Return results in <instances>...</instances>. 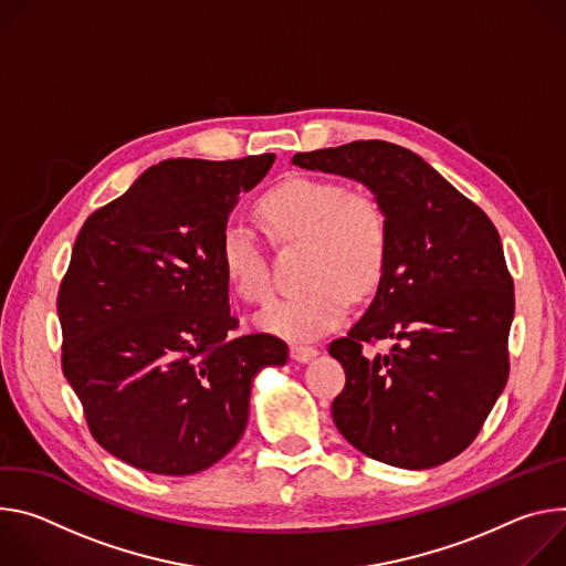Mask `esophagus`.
Listing matches in <instances>:
<instances>
[{
    "mask_svg": "<svg viewBox=\"0 0 566 566\" xmlns=\"http://www.w3.org/2000/svg\"><path fill=\"white\" fill-rule=\"evenodd\" d=\"M290 355H292V359L294 361H298V364H307L310 359H315L319 353H317V348H312V346H292L290 348Z\"/></svg>",
    "mask_w": 566,
    "mask_h": 566,
    "instance_id": "1",
    "label": "esophagus"
}]
</instances>
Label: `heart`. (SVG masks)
I'll use <instances>...</instances> for the list:
<instances>
[{"mask_svg":"<svg viewBox=\"0 0 566 566\" xmlns=\"http://www.w3.org/2000/svg\"><path fill=\"white\" fill-rule=\"evenodd\" d=\"M276 238H307V287L274 298L259 326L292 342H312L335 331L348 315L353 292L380 281L389 222L382 205L333 179L287 177L259 205ZM220 265L229 287L244 301H263L272 281L261 244L249 227L233 222L220 242Z\"/></svg>","mask_w":566,"mask_h":566,"instance_id":"obj_1","label":"heart"}]
</instances>
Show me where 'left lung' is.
I'll use <instances>...</instances> for the list:
<instances>
[{
  "label": "left lung",
  "mask_w": 566,
  "mask_h": 566,
  "mask_svg": "<svg viewBox=\"0 0 566 566\" xmlns=\"http://www.w3.org/2000/svg\"><path fill=\"white\" fill-rule=\"evenodd\" d=\"M292 164L364 184L389 222L385 270L364 317L328 353L346 387L333 420L361 454L405 470L459 457L509 382L513 279L490 218L416 153L353 142ZM394 338L389 356L360 346Z\"/></svg>",
  "instance_id": "1"
}]
</instances>
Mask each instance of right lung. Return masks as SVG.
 Here are the masks:
<instances>
[{"label": "right lung", "mask_w": 566, "mask_h": 566, "mask_svg": "<svg viewBox=\"0 0 566 566\" xmlns=\"http://www.w3.org/2000/svg\"><path fill=\"white\" fill-rule=\"evenodd\" d=\"M274 155L166 159L94 211L57 292L62 373L96 441L133 468L196 474L242 438L256 375L287 361L272 335L231 337L220 242Z\"/></svg>", "instance_id": "1"}]
</instances>
